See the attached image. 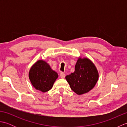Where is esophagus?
Here are the masks:
<instances>
[{"mask_svg": "<svg viewBox=\"0 0 127 127\" xmlns=\"http://www.w3.org/2000/svg\"><path fill=\"white\" fill-rule=\"evenodd\" d=\"M60 76L62 78V79H64L65 77V74L63 73V72H61V74H60Z\"/></svg>", "mask_w": 127, "mask_h": 127, "instance_id": "1", "label": "esophagus"}]
</instances>
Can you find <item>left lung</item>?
<instances>
[{
	"label": "left lung",
	"mask_w": 127,
	"mask_h": 127,
	"mask_svg": "<svg viewBox=\"0 0 127 127\" xmlns=\"http://www.w3.org/2000/svg\"><path fill=\"white\" fill-rule=\"evenodd\" d=\"M99 72L91 59L79 57L75 66V71L65 79L70 88L78 95L89 92L98 81Z\"/></svg>",
	"instance_id": "1"
}]
</instances>
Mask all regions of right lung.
<instances>
[{"mask_svg":"<svg viewBox=\"0 0 127 127\" xmlns=\"http://www.w3.org/2000/svg\"><path fill=\"white\" fill-rule=\"evenodd\" d=\"M28 76L33 87L43 93L50 91L58 77L57 72L44 60H38L32 66Z\"/></svg>","mask_w":127,"mask_h":127,"instance_id":"obj_1","label":"right lung"}]
</instances>
